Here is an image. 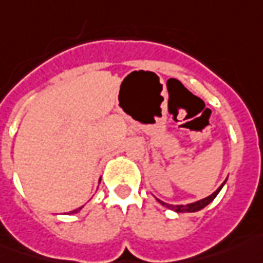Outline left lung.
<instances>
[{"instance_id":"8db88e82","label":"left lung","mask_w":263,"mask_h":263,"mask_svg":"<svg viewBox=\"0 0 263 263\" xmlns=\"http://www.w3.org/2000/svg\"><path fill=\"white\" fill-rule=\"evenodd\" d=\"M226 182H227V179L218 186V189L216 191V192H213L210 196L204 197V199H200V200H197V202H193V203H187V204H170V203H165L162 202V200H160V199H157V202L161 203L162 206H165L166 209H171V210H174V212L176 213H195V212H199V210H202V209H204L206 206H208L209 203H212L213 200H214V197L217 196L218 192L223 189V186L226 185Z\"/></svg>"}]
</instances>
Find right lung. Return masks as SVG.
Segmentation results:
<instances>
[{
	"label": "right lung",
	"instance_id": "right-lung-1",
	"mask_svg": "<svg viewBox=\"0 0 263 263\" xmlns=\"http://www.w3.org/2000/svg\"><path fill=\"white\" fill-rule=\"evenodd\" d=\"M99 183H101V181H99ZM81 209H82V208H78V209H76V210H72V212H71V213H72V214H76V213L80 212V210H81Z\"/></svg>",
	"mask_w": 263,
	"mask_h": 263
}]
</instances>
